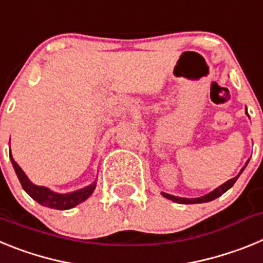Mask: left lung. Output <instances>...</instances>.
Here are the masks:
<instances>
[{
    "instance_id": "obj_1",
    "label": "left lung",
    "mask_w": 263,
    "mask_h": 263,
    "mask_svg": "<svg viewBox=\"0 0 263 263\" xmlns=\"http://www.w3.org/2000/svg\"><path fill=\"white\" fill-rule=\"evenodd\" d=\"M246 113H248V111H246ZM248 163H249V160L246 162V164H248ZM246 164L242 167V170H241L238 175L234 176V178H232V179H229V180H228V182H225L224 184H221V185H220V187H217V188H216V190H213L212 192L204 195V196H201V197H195V199H187V197L174 196V195L164 194V192H162V195H163V196L166 197V199H170V200H173V201H175V203H179V204H199V203H206V201H212V200H215V199H217L218 196H221V195L224 194V192H227L228 190H229V188L233 187V184H234V183H236V180H237V179H238V176H240L241 174H242L243 170H245Z\"/></svg>"
}]
</instances>
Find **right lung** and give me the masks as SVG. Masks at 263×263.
<instances>
[{
    "mask_svg": "<svg viewBox=\"0 0 263 263\" xmlns=\"http://www.w3.org/2000/svg\"><path fill=\"white\" fill-rule=\"evenodd\" d=\"M10 160L11 164H13L14 170H15V174H17L18 179H20L21 185L25 191L29 194V196H31L35 201H38L41 205L48 206V208H53V210H71L73 206H76L78 204L83 203L84 200H87L90 195L93 194L95 188H96V182H93L92 184L87 185V187L78 190V191L68 192V194H57V192L51 191L50 188L42 187V185H35L34 183H31L29 180V178L26 176V174L23 173L22 168L18 166V163L13 159L10 153Z\"/></svg>",
    "mask_w": 263,
    "mask_h": 263,
    "instance_id": "right-lung-1",
    "label": "right lung"
}]
</instances>
